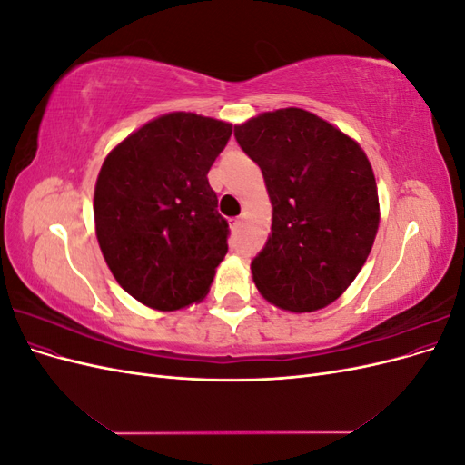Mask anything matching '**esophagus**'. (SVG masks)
<instances>
[{
    "label": "esophagus",
    "instance_id": "esophagus-1",
    "mask_svg": "<svg viewBox=\"0 0 465 465\" xmlns=\"http://www.w3.org/2000/svg\"><path fill=\"white\" fill-rule=\"evenodd\" d=\"M241 224H242V219L236 217V219L231 221V229H232V231H238V229H241Z\"/></svg>",
    "mask_w": 465,
    "mask_h": 465
}]
</instances>
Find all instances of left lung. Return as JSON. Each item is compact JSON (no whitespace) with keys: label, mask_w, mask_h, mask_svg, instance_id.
Masks as SVG:
<instances>
[{"label":"left lung","mask_w":465,"mask_h":465,"mask_svg":"<svg viewBox=\"0 0 465 465\" xmlns=\"http://www.w3.org/2000/svg\"><path fill=\"white\" fill-rule=\"evenodd\" d=\"M258 163L273 205L272 234L252 262L262 297L287 312L337 301L367 262L380 224L367 153L333 124L302 108H279L234 125Z\"/></svg>","instance_id":"obj_1"}]
</instances>
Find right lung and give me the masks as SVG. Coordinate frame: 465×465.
<instances>
[{"label": "right lung", "mask_w": 465, "mask_h": 465, "mask_svg": "<svg viewBox=\"0 0 465 465\" xmlns=\"http://www.w3.org/2000/svg\"><path fill=\"white\" fill-rule=\"evenodd\" d=\"M232 124L193 112L153 118L112 149L94 184V232L118 285L153 311L200 302L229 224L207 173Z\"/></svg>", "instance_id": "1"}]
</instances>
